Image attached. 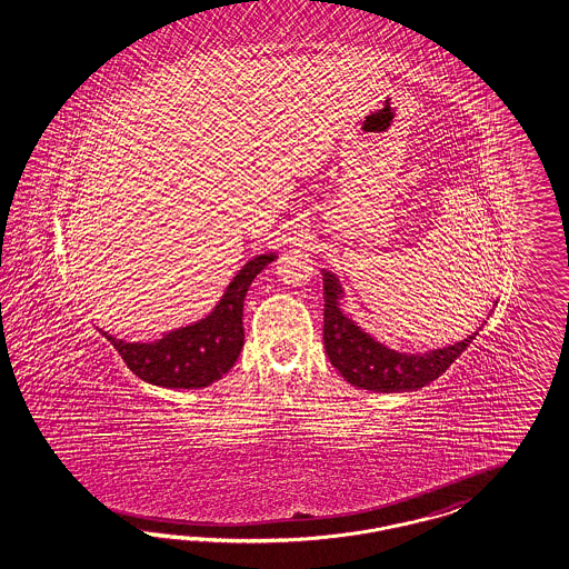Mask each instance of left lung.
Masks as SVG:
<instances>
[{
  "instance_id": "1",
  "label": "left lung",
  "mask_w": 569,
  "mask_h": 569,
  "mask_svg": "<svg viewBox=\"0 0 569 569\" xmlns=\"http://www.w3.org/2000/svg\"><path fill=\"white\" fill-rule=\"evenodd\" d=\"M325 296V352L339 375L360 389L391 393L420 389L437 377H441L460 356L472 339L477 338L482 325H478L472 336L449 343L446 348H435L427 352H400L372 338L352 317L346 315V290L338 273L321 269ZM497 305V302H495ZM489 312V317H491ZM487 317V319H489Z\"/></svg>"
}]
</instances>
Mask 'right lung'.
Segmentation results:
<instances>
[{"label":"right lung","instance_id":"add662e5","mask_svg":"<svg viewBox=\"0 0 569 569\" xmlns=\"http://www.w3.org/2000/svg\"><path fill=\"white\" fill-rule=\"evenodd\" d=\"M277 259L276 252L252 257L233 276L226 292L194 323L166 331L153 341H126L97 327L122 356L126 367L147 383L166 389H200L219 381L244 346L242 310L250 283Z\"/></svg>","mask_w":569,"mask_h":569}]
</instances>
